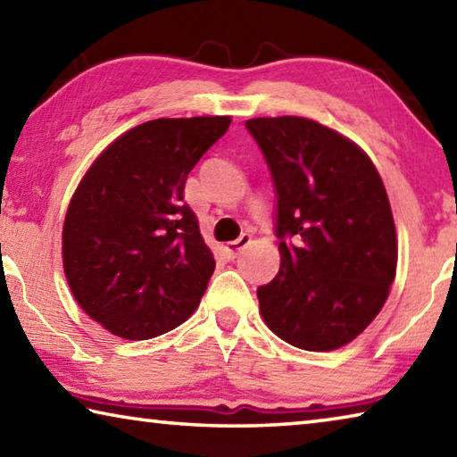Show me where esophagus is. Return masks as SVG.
Here are the masks:
<instances>
[{"instance_id": "esophagus-1", "label": "esophagus", "mask_w": 457, "mask_h": 457, "mask_svg": "<svg viewBox=\"0 0 457 457\" xmlns=\"http://www.w3.org/2000/svg\"><path fill=\"white\" fill-rule=\"evenodd\" d=\"M250 239H252L250 236L244 234V236H239V237L236 239V242H229V244L226 245V256H228L229 260L237 258V253L242 252L247 244H250Z\"/></svg>"}]
</instances>
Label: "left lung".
I'll list each match as a JSON object with an SVG mask.
<instances>
[{"instance_id":"1","label":"left lung","mask_w":457,"mask_h":457,"mask_svg":"<svg viewBox=\"0 0 457 457\" xmlns=\"http://www.w3.org/2000/svg\"><path fill=\"white\" fill-rule=\"evenodd\" d=\"M245 129L272 175L280 239L260 312L288 345L335 351L373 322L395 280L385 185L365 151L311 119H252Z\"/></svg>"}]
</instances>
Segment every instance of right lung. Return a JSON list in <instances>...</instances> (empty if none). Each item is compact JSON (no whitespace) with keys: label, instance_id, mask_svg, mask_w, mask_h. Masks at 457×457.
<instances>
[{"label":"right lung","instance_id":"obj_1","mask_svg":"<svg viewBox=\"0 0 457 457\" xmlns=\"http://www.w3.org/2000/svg\"><path fill=\"white\" fill-rule=\"evenodd\" d=\"M229 122H143L106 146L72 195L62 229L66 280L82 311L112 335L159 337L199 306L215 260L183 189Z\"/></svg>","mask_w":457,"mask_h":457}]
</instances>
